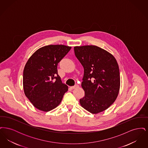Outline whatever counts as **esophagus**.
<instances>
[{
	"instance_id": "obj_1",
	"label": "esophagus",
	"mask_w": 148,
	"mask_h": 148,
	"mask_svg": "<svg viewBox=\"0 0 148 148\" xmlns=\"http://www.w3.org/2000/svg\"><path fill=\"white\" fill-rule=\"evenodd\" d=\"M79 86V85L77 84L75 85L74 86H71V89H75V88H77Z\"/></svg>"
}]
</instances>
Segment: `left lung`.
Masks as SVG:
<instances>
[{"label":"left lung","mask_w":148,"mask_h":148,"mask_svg":"<svg viewBox=\"0 0 148 148\" xmlns=\"http://www.w3.org/2000/svg\"><path fill=\"white\" fill-rule=\"evenodd\" d=\"M84 68L82 86L85 96L80 104L92 114L104 111L115 101L120 89V73L113 55L95 45L74 48Z\"/></svg>","instance_id":"8db88e82"}]
</instances>
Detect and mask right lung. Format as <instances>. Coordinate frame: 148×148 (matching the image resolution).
I'll use <instances>...</instances> for the list:
<instances>
[{
	"label": "right lung",
	"instance_id": "obj_1",
	"mask_svg": "<svg viewBox=\"0 0 148 148\" xmlns=\"http://www.w3.org/2000/svg\"><path fill=\"white\" fill-rule=\"evenodd\" d=\"M64 45H49L30 57L23 71L25 95L38 109L48 112L58 106L68 87L62 83L57 66L71 50Z\"/></svg>",
	"mask_w": 148,
	"mask_h": 148
}]
</instances>
